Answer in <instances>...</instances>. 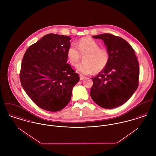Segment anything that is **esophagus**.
I'll return each mask as SVG.
<instances>
[{"mask_svg": "<svg viewBox=\"0 0 156 156\" xmlns=\"http://www.w3.org/2000/svg\"><path fill=\"white\" fill-rule=\"evenodd\" d=\"M79 77H80V80H83L84 79L86 78V77L84 76H83V75H80Z\"/></svg>", "mask_w": 156, "mask_h": 156, "instance_id": "1", "label": "esophagus"}]
</instances>
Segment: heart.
Instances as JSON below:
<instances>
[{
	"label": "heart",
	"mask_w": 156,
	"mask_h": 156,
	"mask_svg": "<svg viewBox=\"0 0 156 156\" xmlns=\"http://www.w3.org/2000/svg\"><path fill=\"white\" fill-rule=\"evenodd\" d=\"M83 55V62L78 65L76 69L80 74L85 75L102 71L107 67L110 59L108 49L100 48V44L90 37L80 39L76 46L71 44L67 50V58L72 66H76L80 56Z\"/></svg>",
	"instance_id": "heart-1"
}]
</instances>
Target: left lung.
<instances>
[{
  "mask_svg": "<svg viewBox=\"0 0 156 156\" xmlns=\"http://www.w3.org/2000/svg\"><path fill=\"white\" fill-rule=\"evenodd\" d=\"M101 39L110 54L109 63L94 78L90 95L105 109L121 106L132 96L139 85V68L132 47L123 38L110 34L92 37Z\"/></svg>",
  "mask_w": 156,
  "mask_h": 156,
  "instance_id": "left-lung-1",
  "label": "left lung"
}]
</instances>
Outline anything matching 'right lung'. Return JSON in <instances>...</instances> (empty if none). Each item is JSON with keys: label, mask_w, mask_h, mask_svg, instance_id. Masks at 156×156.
<instances>
[{"label": "right lung", "mask_w": 156, "mask_h": 156, "mask_svg": "<svg viewBox=\"0 0 156 156\" xmlns=\"http://www.w3.org/2000/svg\"><path fill=\"white\" fill-rule=\"evenodd\" d=\"M68 36L49 34L31 45L23 58L20 79L24 90L40 108L59 111L69 102L79 74L67 63Z\"/></svg>", "instance_id": "add662e5"}]
</instances>
